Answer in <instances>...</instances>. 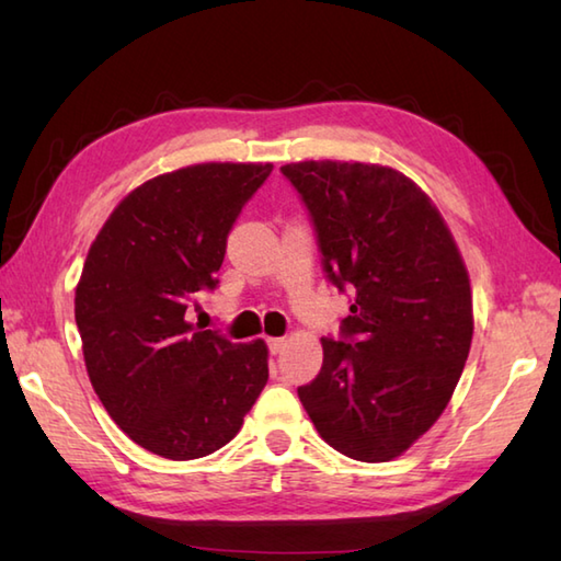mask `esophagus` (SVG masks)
<instances>
[{"label": "esophagus", "mask_w": 561, "mask_h": 561, "mask_svg": "<svg viewBox=\"0 0 561 561\" xmlns=\"http://www.w3.org/2000/svg\"><path fill=\"white\" fill-rule=\"evenodd\" d=\"M284 344H287V340H284V337H270L267 340V347H270L272 354H279L284 350Z\"/></svg>", "instance_id": "34e87169"}]
</instances>
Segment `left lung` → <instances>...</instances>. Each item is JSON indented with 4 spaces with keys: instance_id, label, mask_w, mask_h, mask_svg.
<instances>
[{
    "instance_id": "1",
    "label": "left lung",
    "mask_w": 561,
    "mask_h": 561,
    "mask_svg": "<svg viewBox=\"0 0 561 561\" xmlns=\"http://www.w3.org/2000/svg\"><path fill=\"white\" fill-rule=\"evenodd\" d=\"M313 221L323 272L352 291L340 337L299 398L347 458L386 462L432 428L472 342V291L458 245L420 187L388 165H282Z\"/></svg>"
}]
</instances>
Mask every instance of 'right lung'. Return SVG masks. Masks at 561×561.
Segmentation results:
<instances>
[{
  "label": "right lung",
  "mask_w": 561,
  "mask_h": 561,
  "mask_svg": "<svg viewBox=\"0 0 561 561\" xmlns=\"http://www.w3.org/2000/svg\"><path fill=\"white\" fill-rule=\"evenodd\" d=\"M270 173L272 163H197L151 178L115 207L83 262L75 318L91 386L161 458L229 444L267 383L265 342L197 330L185 311L217 289L226 238Z\"/></svg>",
  "instance_id": "right-lung-1"
}]
</instances>
